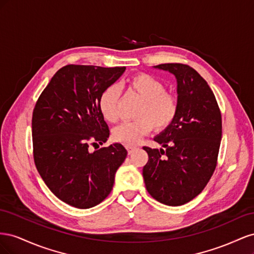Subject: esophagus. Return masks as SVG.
Segmentation results:
<instances>
[{"label":"esophagus","mask_w":254,"mask_h":254,"mask_svg":"<svg viewBox=\"0 0 254 254\" xmlns=\"http://www.w3.org/2000/svg\"><path fill=\"white\" fill-rule=\"evenodd\" d=\"M126 148H127V150H128L129 155H131V153L136 149L135 146H132V145H126Z\"/></svg>","instance_id":"obj_1"}]
</instances>
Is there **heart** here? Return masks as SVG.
Listing matches in <instances>:
<instances>
[{
	"label": "heart",
	"mask_w": 254,
	"mask_h": 254,
	"mask_svg": "<svg viewBox=\"0 0 254 254\" xmlns=\"http://www.w3.org/2000/svg\"><path fill=\"white\" fill-rule=\"evenodd\" d=\"M127 90L142 99L132 122L122 123L112 131L114 141L125 145H135L151 131L152 127L162 130L175 121L179 109L178 98L166 92L164 83L149 74H136L125 82ZM119 92L115 86L106 88L98 98V108L109 123L119 120Z\"/></svg>",
	"instance_id": "1"
}]
</instances>
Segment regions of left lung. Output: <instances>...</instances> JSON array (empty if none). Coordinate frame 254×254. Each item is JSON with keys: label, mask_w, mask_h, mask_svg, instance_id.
Here are the masks:
<instances>
[{"label": "left lung", "mask_w": 254, "mask_h": 254, "mask_svg": "<svg viewBox=\"0 0 254 254\" xmlns=\"http://www.w3.org/2000/svg\"><path fill=\"white\" fill-rule=\"evenodd\" d=\"M155 67L175 75L179 109L172 124L153 139L165 149L143 147L148 153L143 178L151 197L177 206L200 194L211 179L221 141V114L213 91L193 67Z\"/></svg>", "instance_id": "left-lung-1"}]
</instances>
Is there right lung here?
Returning <instances> with one entry per match:
<instances>
[{
	"instance_id": "obj_1",
	"label": "right lung",
	"mask_w": 254,
	"mask_h": 254,
	"mask_svg": "<svg viewBox=\"0 0 254 254\" xmlns=\"http://www.w3.org/2000/svg\"><path fill=\"white\" fill-rule=\"evenodd\" d=\"M125 70L65 65L53 76L34 108L37 170L54 195L78 209L95 206L110 194L115 173L126 159L127 150L120 143L89 149L90 144L108 140L98 98Z\"/></svg>"
}]
</instances>
